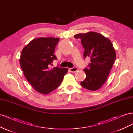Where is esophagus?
Listing matches in <instances>:
<instances>
[{
    "label": "esophagus",
    "instance_id": "1",
    "mask_svg": "<svg viewBox=\"0 0 133 133\" xmlns=\"http://www.w3.org/2000/svg\"><path fill=\"white\" fill-rule=\"evenodd\" d=\"M70 71L71 72H72V73H75V71H76L78 70V68L76 67H73V68H70L69 69Z\"/></svg>",
    "mask_w": 133,
    "mask_h": 133
}]
</instances>
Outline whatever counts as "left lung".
I'll list each match as a JSON object with an SVG mask.
<instances>
[{
	"mask_svg": "<svg viewBox=\"0 0 133 133\" xmlns=\"http://www.w3.org/2000/svg\"><path fill=\"white\" fill-rule=\"evenodd\" d=\"M75 39H81L84 57L90 58L88 68L84 69L86 78L80 84L91 91L98 90L105 83L116 58L113 45L108 38L96 32L78 34Z\"/></svg>",
	"mask_w": 133,
	"mask_h": 133,
	"instance_id": "obj_1",
	"label": "left lung"
}]
</instances>
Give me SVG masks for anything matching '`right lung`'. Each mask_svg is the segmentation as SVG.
Wrapping results in <instances>:
<instances>
[{"label":"right lung","instance_id":"1","mask_svg":"<svg viewBox=\"0 0 133 133\" xmlns=\"http://www.w3.org/2000/svg\"><path fill=\"white\" fill-rule=\"evenodd\" d=\"M58 38L34 39L24 47L19 59L26 80L34 89L43 94H48L59 87L68 69L50 68L53 60Z\"/></svg>","mask_w":133,"mask_h":133}]
</instances>
